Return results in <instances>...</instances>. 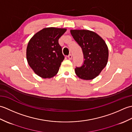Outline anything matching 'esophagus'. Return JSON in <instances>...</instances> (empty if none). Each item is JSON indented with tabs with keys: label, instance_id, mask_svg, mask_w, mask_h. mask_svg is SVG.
I'll use <instances>...</instances> for the list:
<instances>
[{
	"label": "esophagus",
	"instance_id": "esophagus-1",
	"mask_svg": "<svg viewBox=\"0 0 132 132\" xmlns=\"http://www.w3.org/2000/svg\"><path fill=\"white\" fill-rule=\"evenodd\" d=\"M68 58L70 59V60H71V59H72V55H71V54H69L68 55Z\"/></svg>",
	"mask_w": 132,
	"mask_h": 132
}]
</instances>
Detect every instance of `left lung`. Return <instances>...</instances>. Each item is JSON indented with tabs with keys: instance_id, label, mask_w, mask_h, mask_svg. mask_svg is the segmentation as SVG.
<instances>
[{
	"instance_id": "1",
	"label": "left lung",
	"mask_w": 132,
	"mask_h": 132,
	"mask_svg": "<svg viewBox=\"0 0 132 132\" xmlns=\"http://www.w3.org/2000/svg\"><path fill=\"white\" fill-rule=\"evenodd\" d=\"M74 40L82 47L84 63L75 69V74L83 80H91L99 75L106 66L108 48L104 40L96 33L86 29H71Z\"/></svg>"
}]
</instances>
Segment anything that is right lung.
<instances>
[{
  "label": "right lung",
  "mask_w": 132,
  "mask_h": 132,
  "mask_svg": "<svg viewBox=\"0 0 132 132\" xmlns=\"http://www.w3.org/2000/svg\"><path fill=\"white\" fill-rule=\"evenodd\" d=\"M66 28H45L33 35L27 47V60L35 73L43 78H51L58 73L64 60L58 40Z\"/></svg>",
  "instance_id": "obj_1"
}]
</instances>
